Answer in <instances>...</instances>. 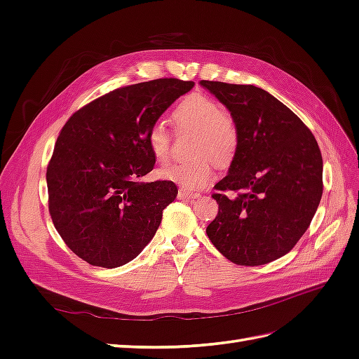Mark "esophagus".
<instances>
[{"instance_id": "obj_1", "label": "esophagus", "mask_w": 359, "mask_h": 359, "mask_svg": "<svg viewBox=\"0 0 359 359\" xmlns=\"http://www.w3.org/2000/svg\"><path fill=\"white\" fill-rule=\"evenodd\" d=\"M199 196H201L199 193L187 190V189H180L178 190V199H198Z\"/></svg>"}]
</instances>
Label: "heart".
<instances>
[{"instance_id":"heart-1","label":"heart","mask_w":359,"mask_h":359,"mask_svg":"<svg viewBox=\"0 0 359 359\" xmlns=\"http://www.w3.org/2000/svg\"><path fill=\"white\" fill-rule=\"evenodd\" d=\"M180 127L196 130L191 153L187 161L170 163L160 170V177L186 189L205 187L214 178V160L220 165L229 163L240 145V132L235 119L223 111L214 97L193 93L184 97L172 112ZM148 145L157 161H166L170 154V133L165 123L157 121L149 127Z\"/></svg>"}]
</instances>
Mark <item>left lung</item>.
Returning <instances> with one entry per match:
<instances>
[{
    "mask_svg": "<svg viewBox=\"0 0 359 359\" xmlns=\"http://www.w3.org/2000/svg\"><path fill=\"white\" fill-rule=\"evenodd\" d=\"M235 119L240 145L214 186L219 214L206 235L236 265L285 256L309 229L320 203L323 161L313 133L274 95L255 85L201 81ZM223 191L237 194L227 197Z\"/></svg>",
    "mask_w": 359,
    "mask_h": 359,
    "instance_id": "left-lung-1",
    "label": "left lung"
}]
</instances>
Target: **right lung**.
<instances>
[{
  "label": "right lung",
  "instance_id": "1",
  "mask_svg": "<svg viewBox=\"0 0 359 359\" xmlns=\"http://www.w3.org/2000/svg\"><path fill=\"white\" fill-rule=\"evenodd\" d=\"M193 86L173 78L123 86L64 124L46 170L49 212L85 262L123 266L153 240L178 189L172 181H142L156 165L148 132Z\"/></svg>",
  "mask_w": 359,
  "mask_h": 359
}]
</instances>
